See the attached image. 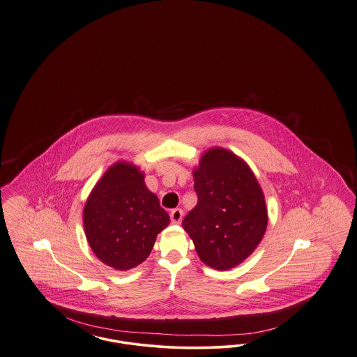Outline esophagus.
<instances>
[{"instance_id": "1", "label": "esophagus", "mask_w": 357, "mask_h": 357, "mask_svg": "<svg viewBox=\"0 0 357 357\" xmlns=\"http://www.w3.org/2000/svg\"><path fill=\"white\" fill-rule=\"evenodd\" d=\"M171 222L175 225H179L183 218V211L181 208H174L170 213Z\"/></svg>"}]
</instances>
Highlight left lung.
Returning <instances> with one entry per match:
<instances>
[{"label": "left lung", "instance_id": "8db88e82", "mask_svg": "<svg viewBox=\"0 0 357 357\" xmlns=\"http://www.w3.org/2000/svg\"><path fill=\"white\" fill-rule=\"evenodd\" d=\"M192 176L198 202L183 229L204 264L233 269L255 252L266 231L264 191L249 165L222 147L204 151Z\"/></svg>", "mask_w": 357, "mask_h": 357}]
</instances>
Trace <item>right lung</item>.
<instances>
[{
	"label": "right lung",
	"instance_id": "add662e5",
	"mask_svg": "<svg viewBox=\"0 0 357 357\" xmlns=\"http://www.w3.org/2000/svg\"><path fill=\"white\" fill-rule=\"evenodd\" d=\"M85 237L95 255L115 271H130L153 250L170 217L134 163L119 160L92 188L83 211Z\"/></svg>",
	"mask_w": 357,
	"mask_h": 357
}]
</instances>
